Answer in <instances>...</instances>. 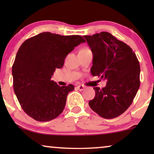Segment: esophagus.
I'll return each instance as SVG.
<instances>
[{
	"label": "esophagus",
	"instance_id": "esophagus-1",
	"mask_svg": "<svg viewBox=\"0 0 154 154\" xmlns=\"http://www.w3.org/2000/svg\"><path fill=\"white\" fill-rule=\"evenodd\" d=\"M76 88L79 89L80 91H82V90H83L84 89H85V87L84 85H77Z\"/></svg>",
	"mask_w": 154,
	"mask_h": 154
}]
</instances>
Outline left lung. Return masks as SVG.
Instances as JSON below:
<instances>
[{
  "instance_id": "obj_1",
  "label": "left lung",
  "mask_w": 154,
  "mask_h": 154,
  "mask_svg": "<svg viewBox=\"0 0 154 154\" xmlns=\"http://www.w3.org/2000/svg\"><path fill=\"white\" fill-rule=\"evenodd\" d=\"M93 55L91 73L106 80V87L93 88L89 106L106 119L119 116L133 102L140 85V63L132 49L110 33L84 35Z\"/></svg>"
}]
</instances>
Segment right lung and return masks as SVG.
I'll use <instances>...</instances> for the list:
<instances>
[{"mask_svg": "<svg viewBox=\"0 0 154 154\" xmlns=\"http://www.w3.org/2000/svg\"><path fill=\"white\" fill-rule=\"evenodd\" d=\"M79 35H61L43 32L22 44L12 65L13 88L23 110L35 121L45 122L59 116L64 110L72 84L60 87L51 81L56 69L82 43Z\"/></svg>", "mask_w": 154, "mask_h": 154, "instance_id": "obj_1", "label": "right lung"}]
</instances>
